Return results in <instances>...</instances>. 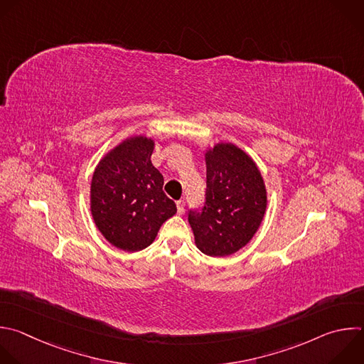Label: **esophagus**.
<instances>
[{"label": "esophagus", "mask_w": 364, "mask_h": 364, "mask_svg": "<svg viewBox=\"0 0 364 364\" xmlns=\"http://www.w3.org/2000/svg\"><path fill=\"white\" fill-rule=\"evenodd\" d=\"M184 207H186V201L184 200H178L177 201V213L183 214L184 213Z\"/></svg>", "instance_id": "esophagus-1"}]
</instances>
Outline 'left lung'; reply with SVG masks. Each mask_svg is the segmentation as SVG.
Wrapping results in <instances>:
<instances>
[{"label": "left lung", "mask_w": 364, "mask_h": 364, "mask_svg": "<svg viewBox=\"0 0 364 364\" xmlns=\"http://www.w3.org/2000/svg\"><path fill=\"white\" fill-rule=\"evenodd\" d=\"M204 204L188 210L197 247L224 257L245 247L266 213L267 196L255 161L232 144H217L205 154Z\"/></svg>", "instance_id": "8db88e82"}]
</instances>
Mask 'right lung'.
Listing matches in <instances>:
<instances>
[{
	"label": "right lung",
	"mask_w": 364,
	"mask_h": 364,
	"mask_svg": "<svg viewBox=\"0 0 364 364\" xmlns=\"http://www.w3.org/2000/svg\"><path fill=\"white\" fill-rule=\"evenodd\" d=\"M153 140L133 137L97 166L91 181V213L112 246L124 252L149 247L161 224L177 211L163 191L164 178L150 157Z\"/></svg>",
	"instance_id": "right-lung-1"
}]
</instances>
